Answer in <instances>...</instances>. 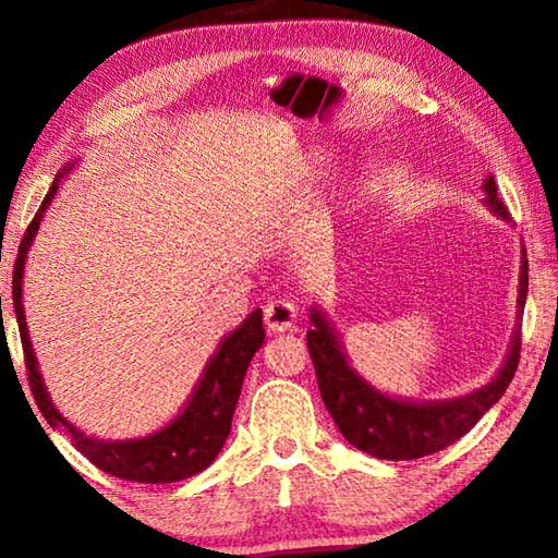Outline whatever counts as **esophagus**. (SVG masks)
I'll return each instance as SVG.
<instances>
[{"label":"esophagus","mask_w":558,"mask_h":558,"mask_svg":"<svg viewBox=\"0 0 558 558\" xmlns=\"http://www.w3.org/2000/svg\"><path fill=\"white\" fill-rule=\"evenodd\" d=\"M263 317H266V325L270 332H286L298 319V307L292 305L290 300H268L266 310H263Z\"/></svg>","instance_id":"esophagus-1"}]
</instances>
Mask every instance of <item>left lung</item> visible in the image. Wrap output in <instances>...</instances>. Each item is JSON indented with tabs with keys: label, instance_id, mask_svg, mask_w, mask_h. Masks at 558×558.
I'll list each match as a JSON object with an SVG mask.
<instances>
[{
	"label": "left lung",
	"instance_id": "8db88e82",
	"mask_svg": "<svg viewBox=\"0 0 558 558\" xmlns=\"http://www.w3.org/2000/svg\"><path fill=\"white\" fill-rule=\"evenodd\" d=\"M485 199L483 204L489 214L502 221L509 219L507 206L497 196L495 177L487 174L483 182ZM529 286L526 251L522 248V268H519V295H517V329L509 339V352L499 372L485 386L470 391L458 399L446 401H415L401 399V396L384 393L359 374L342 347L332 319L319 305L310 307L307 349L313 356L319 393L332 415L342 436L354 448L369 452L381 460H415L433 456L442 448L452 446L502 399L509 381L517 372L519 349H522V323L524 302Z\"/></svg>",
	"mask_w": 558,
	"mask_h": 558
}]
</instances>
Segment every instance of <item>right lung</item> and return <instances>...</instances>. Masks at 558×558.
<instances>
[{"instance_id":"obj_1","label":"right lung","mask_w":558,"mask_h":558,"mask_svg":"<svg viewBox=\"0 0 558 558\" xmlns=\"http://www.w3.org/2000/svg\"><path fill=\"white\" fill-rule=\"evenodd\" d=\"M75 162L65 165L59 174H56L53 184L46 192V199L41 202V209L36 211L34 221L26 229L22 245H19L16 263H14V278H12V300L14 313L19 323V335H22L26 369H29V384L36 405L44 413L46 423L51 428L61 430L63 436L81 450L93 465L100 468L108 475H116L122 480H132V483H179L196 475V472L206 470L219 456L226 438L231 433V418L239 403L241 386L245 369H248L253 354L258 352L263 339H266V329H263V313L260 307L243 319V323L226 335L216 352L209 356L204 372L196 381L192 396L182 405L172 421L159 430L147 433L143 438H125V440H106L83 433L78 426L65 418V415L56 409L51 401L49 389H46L44 376L39 372V362H36L29 327H26L24 315V268L26 256H29L36 233L44 221V214L49 209L59 184L63 177L73 172ZM2 310V298H0Z\"/></svg>"}]
</instances>
